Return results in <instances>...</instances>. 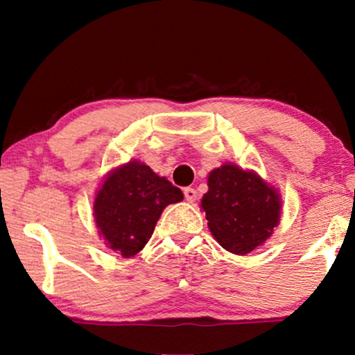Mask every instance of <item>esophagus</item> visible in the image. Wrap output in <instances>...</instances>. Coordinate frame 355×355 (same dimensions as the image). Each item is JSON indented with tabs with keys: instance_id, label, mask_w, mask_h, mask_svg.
Segmentation results:
<instances>
[{
	"instance_id": "obj_1",
	"label": "esophagus",
	"mask_w": 355,
	"mask_h": 355,
	"mask_svg": "<svg viewBox=\"0 0 355 355\" xmlns=\"http://www.w3.org/2000/svg\"><path fill=\"white\" fill-rule=\"evenodd\" d=\"M184 197H186V200L187 202H196L197 200V191L196 189H192V187H186L184 189Z\"/></svg>"
}]
</instances>
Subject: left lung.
Listing matches in <instances>:
<instances>
[{"mask_svg":"<svg viewBox=\"0 0 355 355\" xmlns=\"http://www.w3.org/2000/svg\"><path fill=\"white\" fill-rule=\"evenodd\" d=\"M200 207L218 244L236 255L263 245L281 218L278 191L257 173L232 163L208 174V192Z\"/></svg>","mask_w":355,"mask_h":355,"instance_id":"left-lung-1","label":"left lung"}]
</instances>
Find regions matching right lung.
I'll use <instances>...</instances> for the list:
<instances>
[{
  "label": "right lung",
  "instance_id": "obj_1",
  "mask_svg": "<svg viewBox=\"0 0 355 355\" xmlns=\"http://www.w3.org/2000/svg\"><path fill=\"white\" fill-rule=\"evenodd\" d=\"M182 198L181 189L132 159L113 169L96 192L94 216L98 234L116 254L134 257L150 241L164 208Z\"/></svg>",
  "mask_w": 355,
  "mask_h": 355
}]
</instances>
